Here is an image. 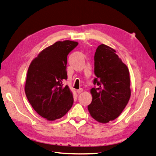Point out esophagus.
<instances>
[{"mask_svg":"<svg viewBox=\"0 0 156 156\" xmlns=\"http://www.w3.org/2000/svg\"><path fill=\"white\" fill-rule=\"evenodd\" d=\"M82 91H83V89H82V88H79V89H78L77 90V93L78 94H80V93H81Z\"/></svg>","mask_w":156,"mask_h":156,"instance_id":"34e87169","label":"esophagus"}]
</instances>
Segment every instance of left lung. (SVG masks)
<instances>
[{"instance_id":"8db88e82","label":"left lung","mask_w":156,"mask_h":156,"mask_svg":"<svg viewBox=\"0 0 156 156\" xmlns=\"http://www.w3.org/2000/svg\"><path fill=\"white\" fill-rule=\"evenodd\" d=\"M94 60V87L90 90L93 100L88 109L94 120L108 123L117 118L129 102V71L115 51L105 44L97 47Z\"/></svg>"}]
</instances>
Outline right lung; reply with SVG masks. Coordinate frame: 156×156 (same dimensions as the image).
Masks as SVG:
<instances>
[{
    "label": "right lung",
    "mask_w": 156,
    "mask_h": 156,
    "mask_svg": "<svg viewBox=\"0 0 156 156\" xmlns=\"http://www.w3.org/2000/svg\"><path fill=\"white\" fill-rule=\"evenodd\" d=\"M78 44L71 41L56 42L42 51L29 66L26 97L34 109L48 120L63 117L74 103L72 92L63 82L68 79V55Z\"/></svg>",
    "instance_id": "right-lung-1"
}]
</instances>
